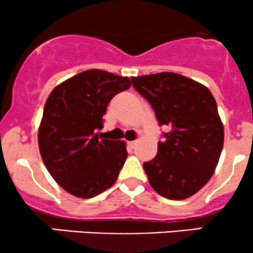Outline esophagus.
Masks as SVG:
<instances>
[{"label":"esophagus","instance_id":"esophagus-1","mask_svg":"<svg viewBox=\"0 0 253 253\" xmlns=\"http://www.w3.org/2000/svg\"><path fill=\"white\" fill-rule=\"evenodd\" d=\"M136 145V140H133V141H128V146L130 147V149H134Z\"/></svg>","mask_w":253,"mask_h":253}]
</instances>
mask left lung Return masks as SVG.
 Listing matches in <instances>:
<instances>
[{"label": "left lung", "instance_id": "left-lung-1", "mask_svg": "<svg viewBox=\"0 0 253 253\" xmlns=\"http://www.w3.org/2000/svg\"><path fill=\"white\" fill-rule=\"evenodd\" d=\"M170 130L158 141L157 156L145 162L151 187L169 200L197 193L213 176L223 146V126L215 98L201 83L173 72L130 77Z\"/></svg>", "mask_w": 253, "mask_h": 253}]
</instances>
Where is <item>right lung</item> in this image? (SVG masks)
I'll return each instance as SVG.
<instances>
[{"label":"right lung","mask_w":253,"mask_h":253,"mask_svg":"<svg viewBox=\"0 0 253 253\" xmlns=\"http://www.w3.org/2000/svg\"><path fill=\"white\" fill-rule=\"evenodd\" d=\"M130 86L128 77L83 71L60 83L43 107L39 150L50 175L63 189L90 199L114 184L127 158L121 140L101 139L103 115L113 97Z\"/></svg>","instance_id":"1"}]
</instances>
